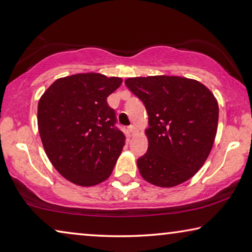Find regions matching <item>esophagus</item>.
Wrapping results in <instances>:
<instances>
[{"mask_svg": "<svg viewBox=\"0 0 252 252\" xmlns=\"http://www.w3.org/2000/svg\"><path fill=\"white\" fill-rule=\"evenodd\" d=\"M129 131H130V133H131V134H134V133H137V127H135L134 126L131 125V126H129Z\"/></svg>", "mask_w": 252, "mask_h": 252, "instance_id": "34e87169", "label": "esophagus"}]
</instances>
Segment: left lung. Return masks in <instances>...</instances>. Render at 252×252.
Returning <instances> with one entry per match:
<instances>
[{
	"label": "left lung",
	"mask_w": 252,
	"mask_h": 252,
	"mask_svg": "<svg viewBox=\"0 0 252 252\" xmlns=\"http://www.w3.org/2000/svg\"><path fill=\"white\" fill-rule=\"evenodd\" d=\"M149 115L147 153L137 160L143 179L174 187L197 173L212 149L219 104L202 83L179 76L126 79Z\"/></svg>",
	"instance_id": "left-lung-1"
}]
</instances>
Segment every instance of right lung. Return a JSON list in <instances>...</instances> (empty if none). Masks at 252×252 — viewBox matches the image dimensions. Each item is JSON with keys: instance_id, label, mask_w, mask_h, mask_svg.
<instances>
[{"instance_id": "1", "label": "right lung", "mask_w": 252, "mask_h": 252, "mask_svg": "<svg viewBox=\"0 0 252 252\" xmlns=\"http://www.w3.org/2000/svg\"><path fill=\"white\" fill-rule=\"evenodd\" d=\"M121 83L120 77L76 74L57 79L39 99L38 129L46 154L76 185L104 182L123 149L126 137L106 101Z\"/></svg>"}]
</instances>
